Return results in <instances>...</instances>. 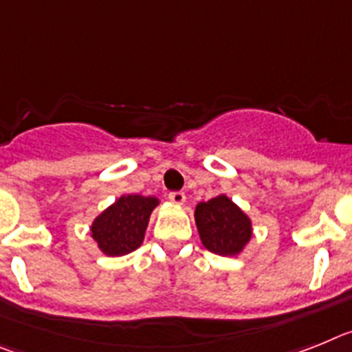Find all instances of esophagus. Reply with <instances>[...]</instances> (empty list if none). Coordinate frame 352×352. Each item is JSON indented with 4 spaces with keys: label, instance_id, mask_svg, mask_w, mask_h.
Listing matches in <instances>:
<instances>
[{
    "label": "esophagus",
    "instance_id": "esophagus-1",
    "mask_svg": "<svg viewBox=\"0 0 352 352\" xmlns=\"http://www.w3.org/2000/svg\"><path fill=\"white\" fill-rule=\"evenodd\" d=\"M168 198L173 201V204H184L186 201V195L182 191H172V193H168Z\"/></svg>",
    "mask_w": 352,
    "mask_h": 352
}]
</instances>
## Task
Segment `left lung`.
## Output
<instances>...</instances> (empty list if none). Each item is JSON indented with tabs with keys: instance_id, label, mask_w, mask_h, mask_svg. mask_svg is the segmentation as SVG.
<instances>
[{
	"instance_id": "1",
	"label": "left lung",
	"mask_w": 352,
	"mask_h": 352,
	"mask_svg": "<svg viewBox=\"0 0 352 352\" xmlns=\"http://www.w3.org/2000/svg\"><path fill=\"white\" fill-rule=\"evenodd\" d=\"M195 219L204 246L218 255H237L252 237L250 218L225 195L198 204Z\"/></svg>"
}]
</instances>
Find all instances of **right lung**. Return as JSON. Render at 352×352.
<instances>
[{"label": "right lung", "mask_w": 352, "mask_h": 352, "mask_svg": "<svg viewBox=\"0 0 352 352\" xmlns=\"http://www.w3.org/2000/svg\"><path fill=\"white\" fill-rule=\"evenodd\" d=\"M157 198L125 195L104 210L91 225V237L106 255L118 256L138 248Z\"/></svg>", "instance_id": "add662e5"}]
</instances>
